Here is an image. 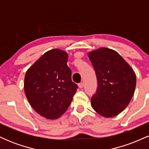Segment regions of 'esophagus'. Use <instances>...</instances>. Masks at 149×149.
<instances>
[{"label":"esophagus","mask_w":149,"mask_h":149,"mask_svg":"<svg viewBox=\"0 0 149 149\" xmlns=\"http://www.w3.org/2000/svg\"><path fill=\"white\" fill-rule=\"evenodd\" d=\"M78 87H79L80 88H83V87H84V83H78Z\"/></svg>","instance_id":"obj_1"}]
</instances>
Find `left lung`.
<instances>
[{
  "label": "left lung",
  "instance_id": "8db88e82",
  "mask_svg": "<svg viewBox=\"0 0 149 149\" xmlns=\"http://www.w3.org/2000/svg\"><path fill=\"white\" fill-rule=\"evenodd\" d=\"M97 75L96 93L91 104L95 111L106 118L118 115L134 95L136 75L116 51L102 47L88 53Z\"/></svg>",
  "mask_w": 149,
  "mask_h": 149
}]
</instances>
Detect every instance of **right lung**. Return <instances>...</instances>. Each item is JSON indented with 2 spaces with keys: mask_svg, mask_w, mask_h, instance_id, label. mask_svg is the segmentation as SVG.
Wrapping results in <instances>:
<instances>
[{
  "mask_svg": "<svg viewBox=\"0 0 149 149\" xmlns=\"http://www.w3.org/2000/svg\"><path fill=\"white\" fill-rule=\"evenodd\" d=\"M67 60L66 52L51 49L26 73V97L34 110L47 119H57L67 110L78 88Z\"/></svg>",
  "mask_w": 149,
  "mask_h": 149,
  "instance_id": "1",
  "label": "right lung"
}]
</instances>
